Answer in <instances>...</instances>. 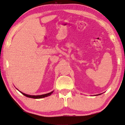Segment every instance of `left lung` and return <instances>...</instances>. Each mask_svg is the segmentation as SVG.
<instances>
[{"label":"left lung","instance_id":"obj_1","mask_svg":"<svg viewBox=\"0 0 125 125\" xmlns=\"http://www.w3.org/2000/svg\"><path fill=\"white\" fill-rule=\"evenodd\" d=\"M101 94H98V95H94V96H97V95H101Z\"/></svg>","mask_w":125,"mask_h":125}]
</instances>
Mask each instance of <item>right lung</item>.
I'll return each instance as SVG.
<instances>
[{"instance_id":"add662e5","label":"right lung","mask_w":125,"mask_h":125,"mask_svg":"<svg viewBox=\"0 0 125 125\" xmlns=\"http://www.w3.org/2000/svg\"><path fill=\"white\" fill-rule=\"evenodd\" d=\"M17 90H18V89H17ZM20 91L21 93H22L23 95H24L25 96H26V97H29V98H37V99H38V98H44V97H47V96H50L51 94L53 93L54 91L51 92V93H49L46 94H43V95H28V94L23 93H22V92H21L20 91Z\"/></svg>"}]
</instances>
